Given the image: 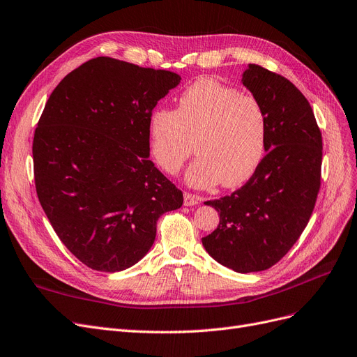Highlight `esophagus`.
Masks as SVG:
<instances>
[{"instance_id":"esophagus-1","label":"esophagus","mask_w":357,"mask_h":357,"mask_svg":"<svg viewBox=\"0 0 357 357\" xmlns=\"http://www.w3.org/2000/svg\"><path fill=\"white\" fill-rule=\"evenodd\" d=\"M202 202V197L191 194V192H185L183 194V204L185 206H195Z\"/></svg>"}]
</instances>
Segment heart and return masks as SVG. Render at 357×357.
<instances>
[{"label":"heart","instance_id":"heart-1","mask_svg":"<svg viewBox=\"0 0 357 357\" xmlns=\"http://www.w3.org/2000/svg\"><path fill=\"white\" fill-rule=\"evenodd\" d=\"M150 153L167 175H176L192 154L187 183L240 187L259 167L266 142V117L253 97L202 79L182 92L175 110L155 109L149 119Z\"/></svg>","mask_w":357,"mask_h":357}]
</instances>
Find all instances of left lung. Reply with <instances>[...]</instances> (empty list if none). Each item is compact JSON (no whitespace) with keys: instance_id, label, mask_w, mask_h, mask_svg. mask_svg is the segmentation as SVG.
<instances>
[{"instance_id":"obj_1","label":"left lung","mask_w":357,"mask_h":357,"mask_svg":"<svg viewBox=\"0 0 357 357\" xmlns=\"http://www.w3.org/2000/svg\"><path fill=\"white\" fill-rule=\"evenodd\" d=\"M243 85L266 117V155L231 195L206 202L218 228L206 252L235 272L266 271L291 248L312 216L321 188L322 135L309 101L284 76L248 64Z\"/></svg>"}]
</instances>
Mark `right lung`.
<instances>
[{
  "label": "right lung",
  "mask_w": 357,
  "mask_h": 357,
  "mask_svg": "<svg viewBox=\"0 0 357 357\" xmlns=\"http://www.w3.org/2000/svg\"><path fill=\"white\" fill-rule=\"evenodd\" d=\"M181 76L92 59L51 92L32 154L39 203L88 268L119 272L151 248L157 220L183 203L150 160L149 119Z\"/></svg>",
  "instance_id": "add662e5"
}]
</instances>
